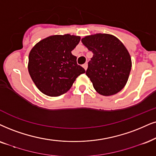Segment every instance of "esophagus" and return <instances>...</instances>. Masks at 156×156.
<instances>
[{"label":"esophagus","instance_id":"34e87169","mask_svg":"<svg viewBox=\"0 0 156 156\" xmlns=\"http://www.w3.org/2000/svg\"><path fill=\"white\" fill-rule=\"evenodd\" d=\"M83 68L85 70H86V69H87V68H88V64L87 63H85V64L83 65Z\"/></svg>","mask_w":156,"mask_h":156}]
</instances>
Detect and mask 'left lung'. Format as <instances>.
I'll return each mask as SVG.
<instances>
[{"label":"left lung","instance_id":"left-lung-1","mask_svg":"<svg viewBox=\"0 0 156 156\" xmlns=\"http://www.w3.org/2000/svg\"><path fill=\"white\" fill-rule=\"evenodd\" d=\"M81 42L94 54L86 74L95 90L103 96L120 91L127 83L132 67L130 55L125 45L107 34L87 36Z\"/></svg>","mask_w":156,"mask_h":156}]
</instances>
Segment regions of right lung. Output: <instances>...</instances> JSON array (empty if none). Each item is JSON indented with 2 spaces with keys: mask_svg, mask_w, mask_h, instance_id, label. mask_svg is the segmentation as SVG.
Segmentation results:
<instances>
[{
  "mask_svg": "<svg viewBox=\"0 0 156 156\" xmlns=\"http://www.w3.org/2000/svg\"><path fill=\"white\" fill-rule=\"evenodd\" d=\"M80 40V37L73 35H54L31 49L29 73L41 92L49 96L62 95L70 90L77 77L86 72L71 53Z\"/></svg>",
  "mask_w": 156,
  "mask_h": 156,
  "instance_id": "add662e5",
  "label": "right lung"
}]
</instances>
